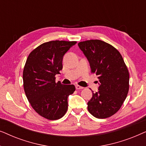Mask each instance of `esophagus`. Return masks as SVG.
<instances>
[{"label": "esophagus", "mask_w": 146, "mask_h": 146, "mask_svg": "<svg viewBox=\"0 0 146 146\" xmlns=\"http://www.w3.org/2000/svg\"><path fill=\"white\" fill-rule=\"evenodd\" d=\"M76 88L77 90H82L84 88L80 86H78V85H76Z\"/></svg>", "instance_id": "34e87169"}]
</instances>
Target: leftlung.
Here are the masks:
<instances>
[{
  "label": "left lung",
  "instance_id": "obj_1",
  "mask_svg": "<svg viewBox=\"0 0 146 146\" xmlns=\"http://www.w3.org/2000/svg\"><path fill=\"white\" fill-rule=\"evenodd\" d=\"M86 57L92 73L98 76V91L92 93L88 110L93 116L103 119L119 110L129 90V72L118 50L100 40L78 43Z\"/></svg>",
  "mask_w": 146,
  "mask_h": 146
}]
</instances>
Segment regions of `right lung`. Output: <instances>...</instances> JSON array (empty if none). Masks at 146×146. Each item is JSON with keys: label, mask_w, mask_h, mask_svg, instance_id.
Masks as SVG:
<instances>
[{"label": "right lung", "mask_w": 146, "mask_h": 146, "mask_svg": "<svg viewBox=\"0 0 146 146\" xmlns=\"http://www.w3.org/2000/svg\"><path fill=\"white\" fill-rule=\"evenodd\" d=\"M76 42L50 41L30 53L23 71L24 89L33 109L50 120L61 118L68 109V98L75 91L73 84L56 83L62 69L63 57Z\"/></svg>", "instance_id": "1"}]
</instances>
